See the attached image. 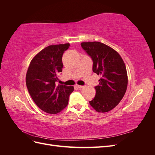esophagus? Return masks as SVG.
<instances>
[{
	"mask_svg": "<svg viewBox=\"0 0 155 155\" xmlns=\"http://www.w3.org/2000/svg\"><path fill=\"white\" fill-rule=\"evenodd\" d=\"M76 87L79 88H84V86H81V85H76Z\"/></svg>",
	"mask_w": 155,
	"mask_h": 155,
	"instance_id": "esophagus-1",
	"label": "esophagus"
}]
</instances>
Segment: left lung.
<instances>
[{
    "instance_id": "8db88e82",
    "label": "left lung",
    "mask_w": 155,
    "mask_h": 155,
    "mask_svg": "<svg viewBox=\"0 0 155 155\" xmlns=\"http://www.w3.org/2000/svg\"><path fill=\"white\" fill-rule=\"evenodd\" d=\"M81 45L93 61V72L100 75L96 96L89 101L98 112L113 109L124 97L128 84L125 64L117 51L100 42H83Z\"/></svg>"
}]
</instances>
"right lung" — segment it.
Instances as JSON below:
<instances>
[{"mask_svg":"<svg viewBox=\"0 0 155 155\" xmlns=\"http://www.w3.org/2000/svg\"><path fill=\"white\" fill-rule=\"evenodd\" d=\"M69 43L52 45L40 51L30 63L26 76V87L35 104L49 114H57L68 104L74 87L57 85L62 72V57Z\"/></svg>","mask_w":155,"mask_h":155,"instance_id":"add662e5","label":"right lung"}]
</instances>
